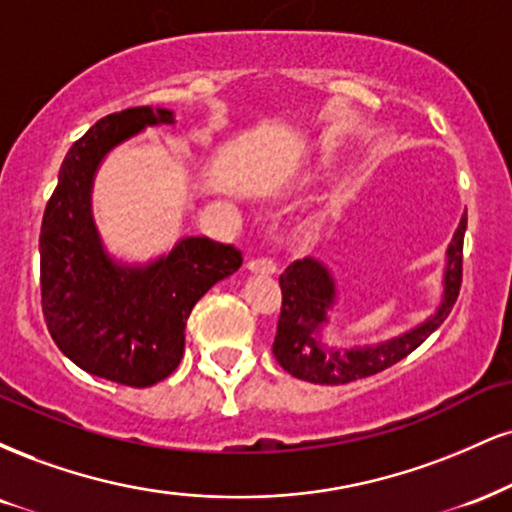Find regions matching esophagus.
<instances>
[{"label":"esophagus","mask_w":512,"mask_h":512,"mask_svg":"<svg viewBox=\"0 0 512 512\" xmlns=\"http://www.w3.org/2000/svg\"><path fill=\"white\" fill-rule=\"evenodd\" d=\"M248 269H250V272L274 274L276 272V262L272 260V257H250Z\"/></svg>","instance_id":"esophagus-1"}]
</instances>
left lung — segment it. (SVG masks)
Instances as JSON below:
<instances>
[{
  "label": "left lung",
  "mask_w": 512,
  "mask_h": 512,
  "mask_svg": "<svg viewBox=\"0 0 512 512\" xmlns=\"http://www.w3.org/2000/svg\"><path fill=\"white\" fill-rule=\"evenodd\" d=\"M467 229V214L455 231L448 248L446 267V293L439 312L410 334L381 343L377 348L365 350H322L315 341V331L324 322L326 310L334 303V281L322 264L310 260H295L279 276L281 286V315L276 324L274 357L295 379L310 384L338 386L355 379L372 377L408 357L420 348L429 336L451 315L460 286H463V240Z\"/></svg>",
  "instance_id": "1"
}]
</instances>
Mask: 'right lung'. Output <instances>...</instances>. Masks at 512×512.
<instances>
[{
    "mask_svg": "<svg viewBox=\"0 0 512 512\" xmlns=\"http://www.w3.org/2000/svg\"><path fill=\"white\" fill-rule=\"evenodd\" d=\"M169 109L131 107L104 116L66 152L40 229V303L61 353L80 369L145 389L169 377L186 350L197 300L243 264L238 248L186 238L147 269L104 255L90 217V186L100 159Z\"/></svg>",
    "mask_w": 512,
    "mask_h": 512,
    "instance_id": "obj_1",
    "label": "right lung"
}]
</instances>
